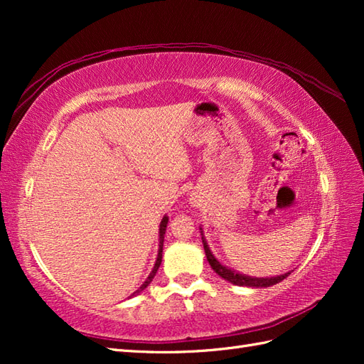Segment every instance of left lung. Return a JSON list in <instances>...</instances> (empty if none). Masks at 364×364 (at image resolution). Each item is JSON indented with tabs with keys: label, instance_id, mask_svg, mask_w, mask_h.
Masks as SVG:
<instances>
[{
	"label": "left lung",
	"instance_id": "8db88e82",
	"mask_svg": "<svg viewBox=\"0 0 364 364\" xmlns=\"http://www.w3.org/2000/svg\"><path fill=\"white\" fill-rule=\"evenodd\" d=\"M202 230V228H200ZM202 242L205 247V253H206V259L210 262V266L213 267V270L218 275H220L223 280H227L233 284L237 286H249V288H269V286H274L277 283H280L282 280H284L286 277H288L291 272H286L283 275H277V277H270V278H258V277H250V275H244V274H239L233 269H228L220 262L215 259V257L213 255V252L210 250V247H208V242L205 239L203 235V230H202Z\"/></svg>",
	"mask_w": 364,
	"mask_h": 364
}]
</instances>
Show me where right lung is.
I'll return each instance as SVG.
<instances>
[{"label":"right lung","mask_w":364,"mask_h":364,"mask_svg":"<svg viewBox=\"0 0 364 364\" xmlns=\"http://www.w3.org/2000/svg\"><path fill=\"white\" fill-rule=\"evenodd\" d=\"M167 222H168V218H167V215H164V218H162V220H161V225H159V250H158V258H156V262H154V267H153V270L150 272L149 278H146V280L144 282V284L141 286V288H139L136 292L131 294V296H136V294H139L141 291H144V289L146 288V286H149V284L153 282L154 275H156V272H158V269H159V266H161V261H162V244H164V235H166Z\"/></svg>","instance_id":"obj_1"}]
</instances>
